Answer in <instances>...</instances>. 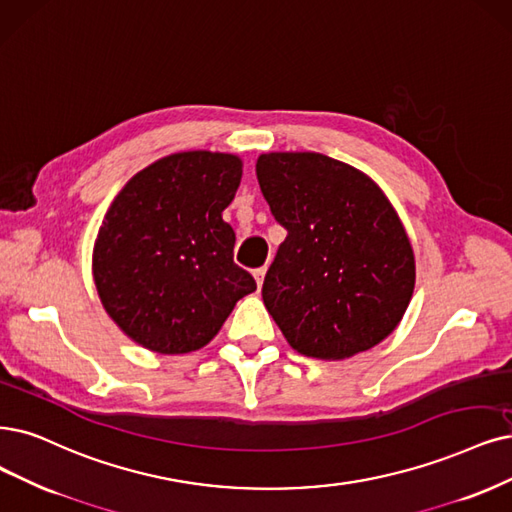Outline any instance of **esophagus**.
<instances>
[{
    "label": "esophagus",
    "instance_id": "34e87169",
    "mask_svg": "<svg viewBox=\"0 0 512 512\" xmlns=\"http://www.w3.org/2000/svg\"><path fill=\"white\" fill-rule=\"evenodd\" d=\"M266 272H268V268L263 266V268H257L255 272H253V276H255V280H257V287L261 289V285H263V278H266Z\"/></svg>",
    "mask_w": 512,
    "mask_h": 512
}]
</instances>
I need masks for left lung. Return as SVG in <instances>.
<instances>
[{
	"label": "left lung",
	"instance_id": "obj_1",
	"mask_svg": "<svg viewBox=\"0 0 512 512\" xmlns=\"http://www.w3.org/2000/svg\"><path fill=\"white\" fill-rule=\"evenodd\" d=\"M257 179L287 230L261 289L287 342L325 361L380 344L415 285L413 249L382 189L312 151L259 156Z\"/></svg>",
	"mask_w": 512,
	"mask_h": 512
}]
</instances>
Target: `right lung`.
<instances>
[{"label": "right lung", "instance_id": "right-lung-1", "mask_svg": "<svg viewBox=\"0 0 512 512\" xmlns=\"http://www.w3.org/2000/svg\"><path fill=\"white\" fill-rule=\"evenodd\" d=\"M240 177L236 156L183 151L143 168L111 202L94 242V285L113 323L143 348L206 346L257 289L234 263L236 234L221 217Z\"/></svg>", "mask_w": 512, "mask_h": 512}]
</instances>
